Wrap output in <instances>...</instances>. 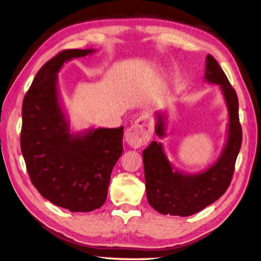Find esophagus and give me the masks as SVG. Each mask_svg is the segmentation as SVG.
Segmentation results:
<instances>
[{
	"label": "esophagus",
	"instance_id": "34e87169",
	"mask_svg": "<svg viewBox=\"0 0 261 261\" xmlns=\"http://www.w3.org/2000/svg\"><path fill=\"white\" fill-rule=\"evenodd\" d=\"M152 134L153 128L149 118L147 115H143L125 132V140L133 148H139L149 142Z\"/></svg>",
	"mask_w": 261,
	"mask_h": 261
}]
</instances>
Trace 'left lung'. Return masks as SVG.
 <instances>
[{"mask_svg": "<svg viewBox=\"0 0 261 261\" xmlns=\"http://www.w3.org/2000/svg\"><path fill=\"white\" fill-rule=\"evenodd\" d=\"M204 80L221 89L228 112L226 140L220 157L205 170L186 173L168 160L160 142H151L143 151L145 186L148 203L157 212L174 216H190L214 203L226 192L233 178L235 163L242 146V126L238 116V98L233 87L211 55L206 56ZM154 132L166 136V112L154 114Z\"/></svg>", "mask_w": 261, "mask_h": 261, "instance_id": "8db88e82", "label": "left lung"}]
</instances>
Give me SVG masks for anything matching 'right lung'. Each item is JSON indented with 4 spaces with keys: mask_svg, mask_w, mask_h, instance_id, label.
I'll list each match as a JSON object with an SVG mask.
<instances>
[{
    "mask_svg": "<svg viewBox=\"0 0 261 261\" xmlns=\"http://www.w3.org/2000/svg\"><path fill=\"white\" fill-rule=\"evenodd\" d=\"M94 49H68L40 68L22 108L20 149L34 187L70 212L101 207L111 173L123 152L124 127H91L71 133L62 107L57 73L63 63Z\"/></svg>",
    "mask_w": 261,
    "mask_h": 261,
    "instance_id": "obj_1",
    "label": "right lung"
}]
</instances>
